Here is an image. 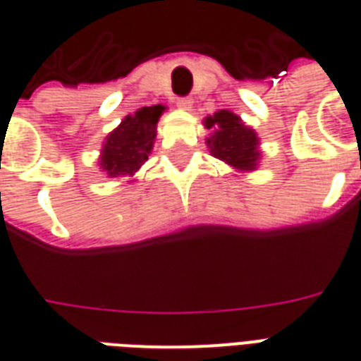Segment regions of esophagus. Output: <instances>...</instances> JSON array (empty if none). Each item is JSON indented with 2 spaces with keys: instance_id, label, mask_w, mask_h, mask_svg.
I'll return each instance as SVG.
<instances>
[{
  "instance_id": "34e87169",
  "label": "esophagus",
  "mask_w": 361,
  "mask_h": 361,
  "mask_svg": "<svg viewBox=\"0 0 361 361\" xmlns=\"http://www.w3.org/2000/svg\"><path fill=\"white\" fill-rule=\"evenodd\" d=\"M176 106H178V108H181V110H189V108L193 106V98H189V96L176 98Z\"/></svg>"
}]
</instances>
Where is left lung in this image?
Instances as JSON below:
<instances>
[{"instance_id":"left-lung-1","label":"left lung","mask_w":361,"mask_h":361,"mask_svg":"<svg viewBox=\"0 0 361 361\" xmlns=\"http://www.w3.org/2000/svg\"><path fill=\"white\" fill-rule=\"evenodd\" d=\"M204 126L212 131V137L207 142L214 157L238 170H255L259 160L257 135L243 126L235 114L220 110L204 119Z\"/></svg>"}]
</instances>
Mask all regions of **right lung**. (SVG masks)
<instances>
[{"mask_svg":"<svg viewBox=\"0 0 361 361\" xmlns=\"http://www.w3.org/2000/svg\"><path fill=\"white\" fill-rule=\"evenodd\" d=\"M164 106H145L127 116L104 142L100 166L110 178L133 176L149 158L157 137V123Z\"/></svg>","mask_w":361,"mask_h":361,"instance_id":"right-lung-1","label":"right lung"}]
</instances>
